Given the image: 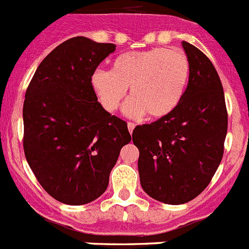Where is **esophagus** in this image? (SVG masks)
<instances>
[{
    "label": "esophagus",
    "instance_id": "obj_1",
    "mask_svg": "<svg viewBox=\"0 0 249 249\" xmlns=\"http://www.w3.org/2000/svg\"><path fill=\"white\" fill-rule=\"evenodd\" d=\"M127 127H128V131H129V133H132V132H133V129H135L136 124H135V123L128 122V123H127Z\"/></svg>",
    "mask_w": 249,
    "mask_h": 249
}]
</instances>
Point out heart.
Returning <instances> with one entry per match:
<instances>
[{
  "instance_id": "heart-1",
  "label": "heart",
  "mask_w": 249,
  "mask_h": 249,
  "mask_svg": "<svg viewBox=\"0 0 249 249\" xmlns=\"http://www.w3.org/2000/svg\"><path fill=\"white\" fill-rule=\"evenodd\" d=\"M188 80L190 62L183 51L156 47L120 54L109 71L92 73L91 86L106 111H116L129 87L132 97L123 107L126 116L164 118L181 105Z\"/></svg>"
}]
</instances>
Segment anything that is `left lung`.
Here are the masks:
<instances>
[{
	"label": "left lung",
	"mask_w": 249,
	"mask_h": 249,
	"mask_svg": "<svg viewBox=\"0 0 249 249\" xmlns=\"http://www.w3.org/2000/svg\"><path fill=\"white\" fill-rule=\"evenodd\" d=\"M190 80L181 105L151 124L137 126L138 172L144 192L167 204H183L203 192L223 157L228 117L223 87L208 57L182 42Z\"/></svg>",
	"instance_id": "obj_1"
}]
</instances>
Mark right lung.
<instances>
[{
	"label": "right lung",
	"instance_id": "1",
	"mask_svg": "<svg viewBox=\"0 0 249 249\" xmlns=\"http://www.w3.org/2000/svg\"><path fill=\"white\" fill-rule=\"evenodd\" d=\"M113 43L73 37L46 56L26 91L23 149L37 181L54 199L89 203L108 186L121 148L131 142L127 123L98 102L91 76Z\"/></svg>",
	"mask_w": 249,
	"mask_h": 249
}]
</instances>
